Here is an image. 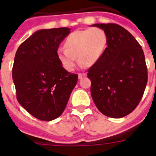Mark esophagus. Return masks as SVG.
Returning <instances> with one entry per match:
<instances>
[{
    "instance_id": "1",
    "label": "esophagus",
    "mask_w": 156,
    "mask_h": 156,
    "mask_svg": "<svg viewBox=\"0 0 156 156\" xmlns=\"http://www.w3.org/2000/svg\"><path fill=\"white\" fill-rule=\"evenodd\" d=\"M86 76H87L86 73H78V78H79V79H82V78H84Z\"/></svg>"
}]
</instances>
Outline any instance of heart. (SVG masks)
<instances>
[{
	"label": "heart",
	"instance_id": "heart-1",
	"mask_svg": "<svg viewBox=\"0 0 156 156\" xmlns=\"http://www.w3.org/2000/svg\"><path fill=\"white\" fill-rule=\"evenodd\" d=\"M107 41L106 32L98 27L72 32L65 39L64 50H58V59L68 70L75 68L76 58L81 66L89 68L100 59Z\"/></svg>",
	"mask_w": 156,
	"mask_h": 156
}]
</instances>
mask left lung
I'll return each mask as SVG.
<instances>
[{"label":"left lung","mask_w":156,"mask_h":156,"mask_svg":"<svg viewBox=\"0 0 156 156\" xmlns=\"http://www.w3.org/2000/svg\"><path fill=\"white\" fill-rule=\"evenodd\" d=\"M108 37L100 59L88 70L91 95L103 115L119 119L137 107L147 84L143 49L133 36L118 24H94Z\"/></svg>","instance_id":"left-lung-1"}]
</instances>
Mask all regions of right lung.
Returning a JSON list of instances; mask_svg holds the SVG:
<instances>
[{
	"label": "right lung",
	"instance_id": "obj_1",
	"mask_svg": "<svg viewBox=\"0 0 156 156\" xmlns=\"http://www.w3.org/2000/svg\"><path fill=\"white\" fill-rule=\"evenodd\" d=\"M70 28L42 29L20 45L12 78L19 104L33 117L51 121L64 111L78 74L62 68L58 56L61 41Z\"/></svg>",
	"mask_w": 156,
	"mask_h": 156
}]
</instances>
